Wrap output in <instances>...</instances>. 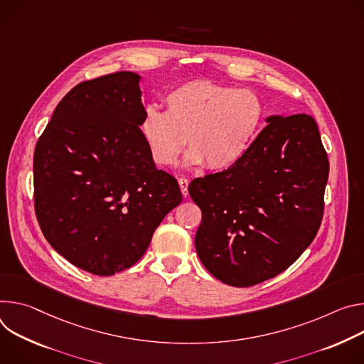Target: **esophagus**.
<instances>
[{
  "instance_id": "obj_1",
  "label": "esophagus",
  "mask_w": 364,
  "mask_h": 364,
  "mask_svg": "<svg viewBox=\"0 0 364 364\" xmlns=\"http://www.w3.org/2000/svg\"><path fill=\"white\" fill-rule=\"evenodd\" d=\"M188 185H189V181L186 178L179 179V188H181V192H182L183 196L188 195Z\"/></svg>"
}]
</instances>
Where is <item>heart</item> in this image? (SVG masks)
Segmentation results:
<instances>
[{
  "instance_id": "1",
  "label": "heart",
  "mask_w": 364,
  "mask_h": 364,
  "mask_svg": "<svg viewBox=\"0 0 364 364\" xmlns=\"http://www.w3.org/2000/svg\"><path fill=\"white\" fill-rule=\"evenodd\" d=\"M165 112L147 108L141 134L157 165L176 164L186 141V165L221 172L241 160L262 126L264 108L249 90L196 79L165 97Z\"/></svg>"
}]
</instances>
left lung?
Wrapping results in <instances>:
<instances>
[{
  "instance_id": "1",
  "label": "left lung",
  "mask_w": 364,
  "mask_h": 364,
  "mask_svg": "<svg viewBox=\"0 0 364 364\" xmlns=\"http://www.w3.org/2000/svg\"><path fill=\"white\" fill-rule=\"evenodd\" d=\"M266 123L238 164L188 186L203 211L196 253L235 288L287 270L312 243L324 214L330 164L315 119L270 115Z\"/></svg>"
}]
</instances>
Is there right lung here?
Listing matches in <instances>:
<instances>
[{
  "mask_svg": "<svg viewBox=\"0 0 364 364\" xmlns=\"http://www.w3.org/2000/svg\"><path fill=\"white\" fill-rule=\"evenodd\" d=\"M140 79L126 70L77 84L34 149V210L43 235L73 266L98 276L140 260L182 200L178 181L156 168L143 139Z\"/></svg>",
  "mask_w": 364,
  "mask_h": 364,
  "instance_id": "1",
  "label": "right lung"
}]
</instances>
